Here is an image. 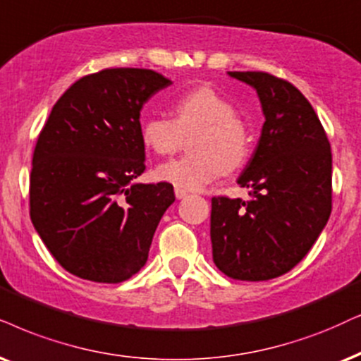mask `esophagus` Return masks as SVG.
I'll use <instances>...</instances> for the list:
<instances>
[{"label": "esophagus", "instance_id": "34e87169", "mask_svg": "<svg viewBox=\"0 0 361 361\" xmlns=\"http://www.w3.org/2000/svg\"><path fill=\"white\" fill-rule=\"evenodd\" d=\"M175 196H176L178 200L186 198V196H188V191H185V190H181V188H175Z\"/></svg>", "mask_w": 361, "mask_h": 361}]
</instances>
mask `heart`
Instances as JSON below:
<instances>
[{"mask_svg": "<svg viewBox=\"0 0 361 361\" xmlns=\"http://www.w3.org/2000/svg\"><path fill=\"white\" fill-rule=\"evenodd\" d=\"M190 154L161 163L157 178L183 190H202L221 173L243 165L250 153V131L235 115V106L212 88L186 93L173 104V120L149 116L141 125L145 147L168 157L178 152L183 136Z\"/></svg>", "mask_w": 361, "mask_h": 361, "instance_id": "heart-1", "label": "heart"}]
</instances>
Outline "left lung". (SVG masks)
Here are the masks:
<instances>
[{
  "instance_id": "left-lung-1",
  "label": "left lung",
  "mask_w": 361,
  "mask_h": 361,
  "mask_svg": "<svg viewBox=\"0 0 361 361\" xmlns=\"http://www.w3.org/2000/svg\"><path fill=\"white\" fill-rule=\"evenodd\" d=\"M228 75L257 90L264 123L238 178L252 200H212L213 262L235 280H271L302 262L330 218V141L288 81L263 71Z\"/></svg>"
}]
</instances>
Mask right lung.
I'll return each instance as SVG.
<instances>
[{
	"label": "right lung",
	"mask_w": 361,
	"mask_h": 361,
	"mask_svg": "<svg viewBox=\"0 0 361 361\" xmlns=\"http://www.w3.org/2000/svg\"><path fill=\"white\" fill-rule=\"evenodd\" d=\"M157 71L111 68L73 83L36 141L30 216L54 259L83 280L120 283L145 267L173 185L145 171L140 111L170 86Z\"/></svg>",
	"instance_id": "obj_1"
}]
</instances>
